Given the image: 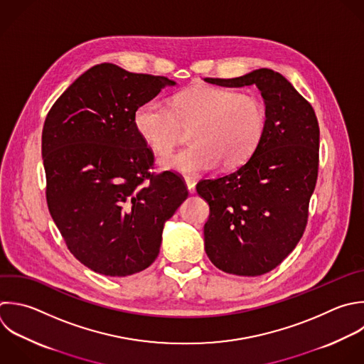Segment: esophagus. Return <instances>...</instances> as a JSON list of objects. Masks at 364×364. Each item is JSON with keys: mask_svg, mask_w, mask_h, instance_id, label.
<instances>
[{"mask_svg": "<svg viewBox=\"0 0 364 364\" xmlns=\"http://www.w3.org/2000/svg\"><path fill=\"white\" fill-rule=\"evenodd\" d=\"M185 183H186V188H188V191H189V193H195V191H196V182L193 181V179H191V178H186L185 179Z\"/></svg>", "mask_w": 364, "mask_h": 364, "instance_id": "1", "label": "esophagus"}]
</instances>
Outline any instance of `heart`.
<instances>
[{"instance_id":"b5f03b06","label":"heart","mask_w":364,"mask_h":364,"mask_svg":"<svg viewBox=\"0 0 364 364\" xmlns=\"http://www.w3.org/2000/svg\"><path fill=\"white\" fill-rule=\"evenodd\" d=\"M134 127L159 155L172 151L189 134L191 146L159 159V166L196 176L218 166L235 168L257 149L266 129V108L252 95L235 90L199 85L175 95L171 109L146 101L134 112Z\"/></svg>"}]
</instances>
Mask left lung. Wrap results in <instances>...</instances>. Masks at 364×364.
Masks as SVG:
<instances>
[{
  "label": "left lung",
  "mask_w": 364,
  "mask_h": 364,
  "mask_svg": "<svg viewBox=\"0 0 364 364\" xmlns=\"http://www.w3.org/2000/svg\"><path fill=\"white\" fill-rule=\"evenodd\" d=\"M203 81L256 85L264 101L266 129L253 155L232 173L196 185L210 210L203 226L210 262L226 273L260 276L280 264L303 236L318 169L317 118L273 70Z\"/></svg>",
  "instance_id": "obj_1"
}]
</instances>
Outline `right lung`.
<instances>
[{"label": "right lung", "instance_id": "right-lung-1", "mask_svg": "<svg viewBox=\"0 0 364 364\" xmlns=\"http://www.w3.org/2000/svg\"><path fill=\"white\" fill-rule=\"evenodd\" d=\"M165 77L100 64L77 78L43 129L47 203L70 252L91 270L129 276L159 255L165 222L188 198L173 172L151 173L154 154L134 127Z\"/></svg>", "mask_w": 364, "mask_h": 364}]
</instances>
